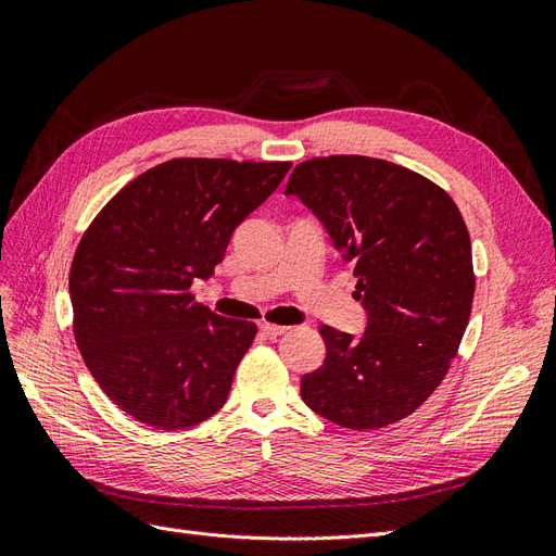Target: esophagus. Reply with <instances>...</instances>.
<instances>
[{
	"instance_id": "esophagus-1",
	"label": "esophagus",
	"mask_w": 556,
	"mask_h": 556,
	"mask_svg": "<svg viewBox=\"0 0 556 556\" xmlns=\"http://www.w3.org/2000/svg\"><path fill=\"white\" fill-rule=\"evenodd\" d=\"M262 331L268 336V339H278V336L288 333L290 327H282V325H271V323H264L262 325Z\"/></svg>"
}]
</instances>
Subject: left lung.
I'll list each match as a JSON object with an SVG mask.
<instances>
[{
	"label": "left lung",
	"instance_id": "obj_1",
	"mask_svg": "<svg viewBox=\"0 0 556 556\" xmlns=\"http://www.w3.org/2000/svg\"><path fill=\"white\" fill-rule=\"evenodd\" d=\"M285 194L323 220L368 313L362 339L319 327L327 357L301 378V399L345 429L390 427L422 406L457 357L476 294L464 217L433 180L364 155L301 162Z\"/></svg>",
	"mask_w": 556,
	"mask_h": 556
}]
</instances>
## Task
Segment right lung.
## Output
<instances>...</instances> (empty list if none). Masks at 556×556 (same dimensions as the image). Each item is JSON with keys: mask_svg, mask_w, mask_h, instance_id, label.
I'll return each mask as SVG.
<instances>
[{"mask_svg": "<svg viewBox=\"0 0 556 556\" xmlns=\"http://www.w3.org/2000/svg\"><path fill=\"white\" fill-rule=\"evenodd\" d=\"M292 162L176 157L97 213L70 271L74 336L92 378L137 422L178 431L225 406L257 325L194 301L233 229Z\"/></svg>", "mask_w": 556, "mask_h": 556, "instance_id": "1", "label": "right lung"}]
</instances>
